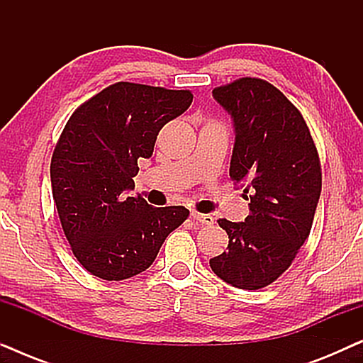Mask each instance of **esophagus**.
<instances>
[{
    "instance_id": "esophagus-1",
    "label": "esophagus",
    "mask_w": 363,
    "mask_h": 363,
    "mask_svg": "<svg viewBox=\"0 0 363 363\" xmlns=\"http://www.w3.org/2000/svg\"><path fill=\"white\" fill-rule=\"evenodd\" d=\"M191 216H193V220H195L196 223H201V225H213V223H215V218H213L211 215H203V213L193 211Z\"/></svg>"
}]
</instances>
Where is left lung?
Returning a JSON list of instances; mask_svg holds the SVG:
<instances>
[{
    "label": "left lung",
    "mask_w": 363,
    "mask_h": 363,
    "mask_svg": "<svg viewBox=\"0 0 363 363\" xmlns=\"http://www.w3.org/2000/svg\"><path fill=\"white\" fill-rule=\"evenodd\" d=\"M213 97L235 123L230 177L251 190L245 221L218 220L228 251L210 259L228 284L255 291L292 264L309 236L322 188L319 153L297 107L256 77L216 87Z\"/></svg>",
    "instance_id": "8db88e82"
}]
</instances>
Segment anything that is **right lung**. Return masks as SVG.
I'll return each instance as SVG.
<instances>
[{
    "label": "right lung",
    "instance_id": "right-lung-1",
    "mask_svg": "<svg viewBox=\"0 0 363 363\" xmlns=\"http://www.w3.org/2000/svg\"><path fill=\"white\" fill-rule=\"evenodd\" d=\"M191 101L190 91L117 82L67 121L51 160L52 198L74 256L91 274L106 281L140 274L190 215L130 191L138 158L152 157L158 132Z\"/></svg>",
    "mask_w": 363,
    "mask_h": 363
}]
</instances>
